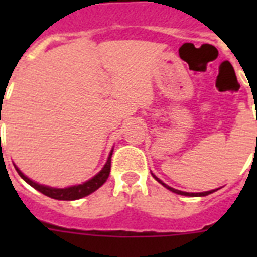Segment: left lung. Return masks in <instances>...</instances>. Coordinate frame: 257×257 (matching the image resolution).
Here are the masks:
<instances>
[{"instance_id": "1", "label": "left lung", "mask_w": 257, "mask_h": 257, "mask_svg": "<svg viewBox=\"0 0 257 257\" xmlns=\"http://www.w3.org/2000/svg\"><path fill=\"white\" fill-rule=\"evenodd\" d=\"M153 177H155V179H156L157 181H159V183H160V184H163V185H164L165 188H168L169 191L175 192V193H177V195H183V196H192V197H196V196H208V195H209V193H212V192H215V191H208V192H200V193H188V192L177 191V189H173V188L168 187V185H165V184L163 183V181H161V180H159V179H157L156 176H153Z\"/></svg>"}]
</instances>
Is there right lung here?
Returning a JSON list of instances; mask_svg holds the SVG:
<instances>
[{
	"mask_svg": "<svg viewBox=\"0 0 257 257\" xmlns=\"http://www.w3.org/2000/svg\"><path fill=\"white\" fill-rule=\"evenodd\" d=\"M110 159H112V152H110V155H109L108 161H106V164L104 165V168L101 169V171L98 172L93 179H90L89 181H86V183L84 184H80V185L64 188V189L40 185V184L34 183V181H32L30 179H28V177H26V176L24 175V173H22V172L20 171L16 165H14V167H16V171L18 172V175L21 176L26 183L29 184V185H32L34 189H37V191H40L45 196H48V197H52V199H56V200H77L90 195L92 192L98 189V188H100L105 181H106V179L109 177V173H110Z\"/></svg>",
	"mask_w": 257,
	"mask_h": 257,
	"instance_id": "add662e5",
	"label": "right lung"
}]
</instances>
